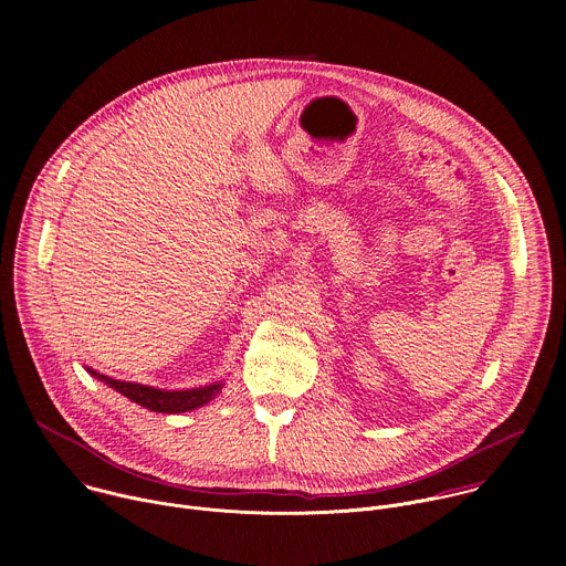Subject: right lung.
I'll return each instance as SVG.
<instances>
[{"mask_svg": "<svg viewBox=\"0 0 566 566\" xmlns=\"http://www.w3.org/2000/svg\"><path fill=\"white\" fill-rule=\"evenodd\" d=\"M87 371L94 378H98L105 385L120 391L123 396H127L132 402H136V406L147 408L151 412H164V415H181V412L197 410V408L206 406V402H210L217 394H221V387H223V382H212V385H203V387H195V389H156V387L140 385V382L109 378L105 374H98L92 367H87Z\"/></svg>", "mask_w": 566, "mask_h": 566, "instance_id": "right-lung-1", "label": "right lung"}]
</instances>
